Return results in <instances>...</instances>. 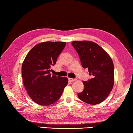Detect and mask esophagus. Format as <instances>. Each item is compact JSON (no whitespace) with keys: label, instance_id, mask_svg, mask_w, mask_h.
<instances>
[{"label":"esophagus","instance_id":"34e87169","mask_svg":"<svg viewBox=\"0 0 133 133\" xmlns=\"http://www.w3.org/2000/svg\"><path fill=\"white\" fill-rule=\"evenodd\" d=\"M68 80H69V81H70V82H74V81H76L75 79H72V78H68Z\"/></svg>","mask_w":133,"mask_h":133}]
</instances>
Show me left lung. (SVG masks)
<instances>
[{
    "mask_svg": "<svg viewBox=\"0 0 133 133\" xmlns=\"http://www.w3.org/2000/svg\"><path fill=\"white\" fill-rule=\"evenodd\" d=\"M72 45L79 56L83 68H88L92 78L83 81L84 90L78 94L79 99L89 104L104 101L112 90L115 75L114 65L108 52L90 41H74Z\"/></svg>",
    "mask_w": 133,
    "mask_h": 133,
    "instance_id": "8db88e82",
    "label": "left lung"
}]
</instances>
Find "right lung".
Segmentation results:
<instances>
[{
  "instance_id": "obj_1",
  "label": "right lung",
  "mask_w": 133,
  "mask_h": 133,
  "mask_svg": "<svg viewBox=\"0 0 133 133\" xmlns=\"http://www.w3.org/2000/svg\"><path fill=\"white\" fill-rule=\"evenodd\" d=\"M65 42H43L35 45L22 64L23 84L35 103L52 104L59 99L68 85L66 77L51 75V65L55 64Z\"/></svg>"
}]
</instances>
